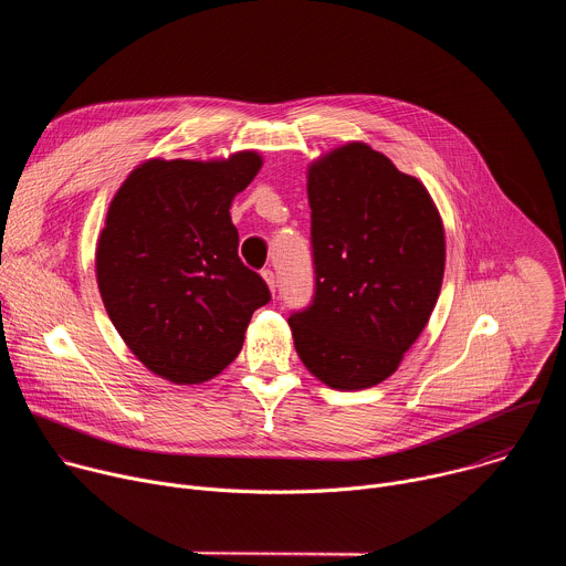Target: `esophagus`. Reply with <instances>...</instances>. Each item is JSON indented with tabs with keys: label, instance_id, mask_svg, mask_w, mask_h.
Listing matches in <instances>:
<instances>
[{
	"label": "esophagus",
	"instance_id": "esophagus-1",
	"mask_svg": "<svg viewBox=\"0 0 566 566\" xmlns=\"http://www.w3.org/2000/svg\"><path fill=\"white\" fill-rule=\"evenodd\" d=\"M262 277L266 280V284H269V289L275 293V286H277V282H275V273L271 271V269H266V271H262Z\"/></svg>",
	"mask_w": 566,
	"mask_h": 566
}]
</instances>
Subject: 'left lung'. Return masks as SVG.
<instances>
[{
    "instance_id": "1",
    "label": "left lung",
    "mask_w": 566,
    "mask_h": 566,
    "mask_svg": "<svg viewBox=\"0 0 566 566\" xmlns=\"http://www.w3.org/2000/svg\"><path fill=\"white\" fill-rule=\"evenodd\" d=\"M313 300L289 327L304 367L334 389L391 376L437 304L446 237L410 175L365 143L317 158L308 170Z\"/></svg>"
}]
</instances>
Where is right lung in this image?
Listing matches in <instances>:
<instances>
[{"instance_id":"obj_1","label":"right lung","mask_w":566,"mask_h":566,"mask_svg":"<svg viewBox=\"0 0 566 566\" xmlns=\"http://www.w3.org/2000/svg\"><path fill=\"white\" fill-rule=\"evenodd\" d=\"M260 168L258 151L208 164L151 158L109 203L98 289L120 338L160 378L195 385L217 376L271 300L262 275L237 255L228 212Z\"/></svg>"}]
</instances>
